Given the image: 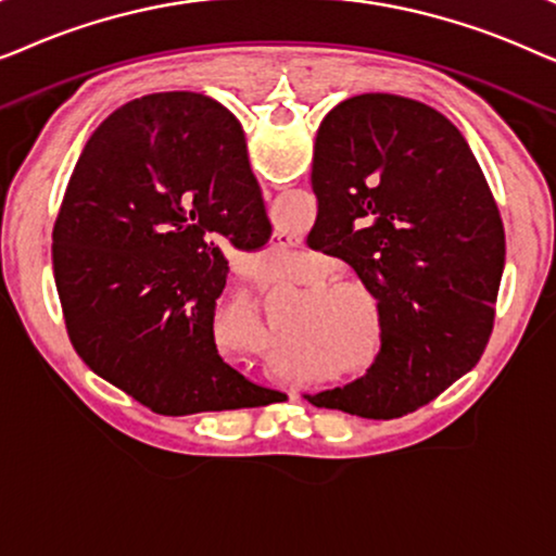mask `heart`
I'll use <instances>...</instances> for the list:
<instances>
[{"mask_svg":"<svg viewBox=\"0 0 556 556\" xmlns=\"http://www.w3.org/2000/svg\"><path fill=\"white\" fill-rule=\"evenodd\" d=\"M329 278V270L321 268V265H311V268L295 278L299 283L311 286V301L306 318H301L293 329L316 341H324L331 349L333 359L344 364L349 359H356L364 352V344H367V316H364L362 301L356 300L355 295L359 294L367 303L375 301V295L356 278ZM375 359L377 356H371L369 362L356 367L352 375H369V369L375 367Z\"/></svg>","mask_w":556,"mask_h":556,"instance_id":"obj_1","label":"heart"}]
</instances>
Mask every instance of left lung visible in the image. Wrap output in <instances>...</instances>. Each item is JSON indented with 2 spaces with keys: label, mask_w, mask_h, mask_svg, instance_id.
<instances>
[{
  "label": "left lung",
  "mask_w": 556,
  "mask_h": 556,
  "mask_svg": "<svg viewBox=\"0 0 556 556\" xmlns=\"http://www.w3.org/2000/svg\"><path fill=\"white\" fill-rule=\"evenodd\" d=\"M311 187L308 240L377 299L379 352L369 375L303 397L369 420L415 413L476 367L493 331L506 240L481 166L440 111L364 93L318 126Z\"/></svg>",
  "instance_id": "obj_1"
}]
</instances>
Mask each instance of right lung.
Masks as SVG:
<instances>
[{
	"label": "right lung",
	"instance_id": "add662e5",
	"mask_svg": "<svg viewBox=\"0 0 556 556\" xmlns=\"http://www.w3.org/2000/svg\"><path fill=\"white\" fill-rule=\"evenodd\" d=\"M270 219L240 121L202 93L113 111L67 181L52 265L75 352L159 415L257 407L273 394L215 344L223 242L261 248Z\"/></svg>",
	"mask_w": 556,
	"mask_h": 556
}]
</instances>
